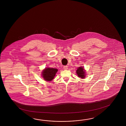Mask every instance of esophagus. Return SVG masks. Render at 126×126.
Returning a JSON list of instances; mask_svg holds the SVG:
<instances>
[{"label": "esophagus", "mask_w": 126, "mask_h": 126, "mask_svg": "<svg viewBox=\"0 0 126 126\" xmlns=\"http://www.w3.org/2000/svg\"><path fill=\"white\" fill-rule=\"evenodd\" d=\"M63 69L64 70H67L68 69V67L67 66H63Z\"/></svg>", "instance_id": "1"}]
</instances>
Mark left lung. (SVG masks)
<instances>
[{
	"label": "left lung",
	"mask_w": 126,
	"mask_h": 126,
	"mask_svg": "<svg viewBox=\"0 0 126 126\" xmlns=\"http://www.w3.org/2000/svg\"><path fill=\"white\" fill-rule=\"evenodd\" d=\"M76 72L78 75V77L79 78H84L86 77V72L83 67H78L77 70Z\"/></svg>",
	"instance_id": "1"
}]
</instances>
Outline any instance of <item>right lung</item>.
<instances>
[{
	"label": "right lung",
	"instance_id": "1",
	"mask_svg": "<svg viewBox=\"0 0 126 126\" xmlns=\"http://www.w3.org/2000/svg\"><path fill=\"white\" fill-rule=\"evenodd\" d=\"M58 71L57 68H46L42 72V77L46 81H51L54 79Z\"/></svg>",
	"mask_w": 126,
	"mask_h": 126
}]
</instances>
